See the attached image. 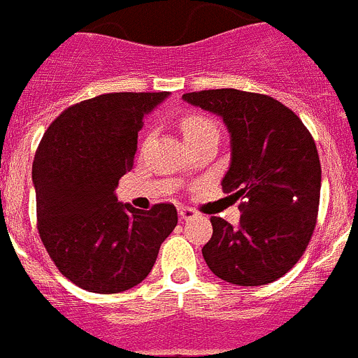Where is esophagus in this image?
Wrapping results in <instances>:
<instances>
[{
	"label": "esophagus",
	"instance_id": "1",
	"mask_svg": "<svg viewBox=\"0 0 358 358\" xmlns=\"http://www.w3.org/2000/svg\"><path fill=\"white\" fill-rule=\"evenodd\" d=\"M178 215H180V219H183V221H191V219L196 217V212L189 207H180Z\"/></svg>",
	"mask_w": 358,
	"mask_h": 358
}]
</instances>
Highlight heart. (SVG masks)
I'll use <instances>...</instances> for the list:
<instances>
[{
	"instance_id": "obj_1",
	"label": "heart",
	"mask_w": 358,
	"mask_h": 358,
	"mask_svg": "<svg viewBox=\"0 0 358 358\" xmlns=\"http://www.w3.org/2000/svg\"><path fill=\"white\" fill-rule=\"evenodd\" d=\"M205 131H215V124L210 119L203 117V115H189L182 121V134L183 139H192Z\"/></svg>"
}]
</instances>
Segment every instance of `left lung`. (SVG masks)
<instances>
[{
  "instance_id": "1",
  "label": "left lung",
  "mask_w": 358,
  "mask_h": 358,
  "mask_svg": "<svg viewBox=\"0 0 358 358\" xmlns=\"http://www.w3.org/2000/svg\"><path fill=\"white\" fill-rule=\"evenodd\" d=\"M182 98L223 119L231 157L221 185L241 201L239 227L210 217L214 231L203 259L234 285L275 282L303 255L315 227L321 164L312 135L269 96L212 89Z\"/></svg>"
}]
</instances>
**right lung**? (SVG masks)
<instances>
[{
  "label": "right lung",
  "instance_id": "right-lung-1",
  "mask_svg": "<svg viewBox=\"0 0 358 358\" xmlns=\"http://www.w3.org/2000/svg\"><path fill=\"white\" fill-rule=\"evenodd\" d=\"M167 96L85 99L55 119L38 144L31 167L38 234L59 271L85 291L114 294L143 282L178 223L175 205L139 210L115 196L134 167L144 115Z\"/></svg>",
  "mask_w": 358,
  "mask_h": 358
}]
</instances>
